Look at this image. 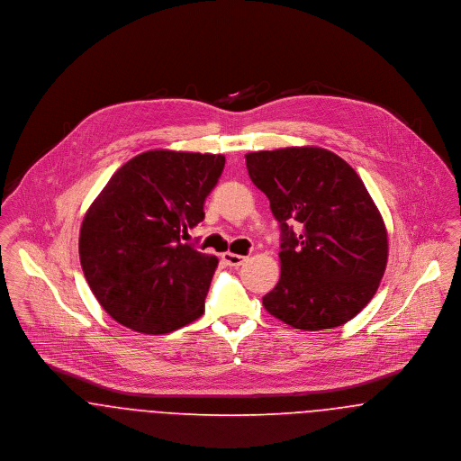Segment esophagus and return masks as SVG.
Masks as SVG:
<instances>
[{
  "label": "esophagus",
  "instance_id": "34e87169",
  "mask_svg": "<svg viewBox=\"0 0 461 461\" xmlns=\"http://www.w3.org/2000/svg\"><path fill=\"white\" fill-rule=\"evenodd\" d=\"M222 261L230 267H240L246 261V256L233 255V253H224Z\"/></svg>",
  "mask_w": 461,
  "mask_h": 461
}]
</instances>
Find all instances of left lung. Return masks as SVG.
<instances>
[{
    "mask_svg": "<svg viewBox=\"0 0 461 461\" xmlns=\"http://www.w3.org/2000/svg\"><path fill=\"white\" fill-rule=\"evenodd\" d=\"M246 166L281 226V277L263 306L301 330L347 323L376 294L389 253L356 169L318 147L251 152Z\"/></svg>",
    "mask_w": 461,
    "mask_h": 461,
    "instance_id": "left-lung-1",
    "label": "left lung"
}]
</instances>
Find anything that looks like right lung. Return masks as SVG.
Instances as JSON below:
<instances>
[{
    "mask_svg": "<svg viewBox=\"0 0 461 461\" xmlns=\"http://www.w3.org/2000/svg\"><path fill=\"white\" fill-rule=\"evenodd\" d=\"M224 155L150 150L132 157L105 184L79 231L85 277L118 323L167 334L205 311L219 259L184 244L205 219Z\"/></svg>",
    "mask_w": 461,
    "mask_h": 461,
    "instance_id": "right-lung-1",
    "label": "right lung"
}]
</instances>
